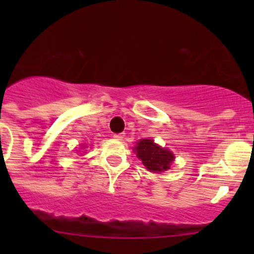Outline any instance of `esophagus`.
<instances>
[{
  "label": "esophagus",
  "mask_w": 254,
  "mask_h": 254,
  "mask_svg": "<svg viewBox=\"0 0 254 254\" xmlns=\"http://www.w3.org/2000/svg\"><path fill=\"white\" fill-rule=\"evenodd\" d=\"M113 137H114V139H117V140H122L123 137H124V134H114V135H113Z\"/></svg>",
  "instance_id": "obj_1"
}]
</instances>
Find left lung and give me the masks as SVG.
<instances>
[{"label": "left lung", "instance_id": "8db88e82", "mask_svg": "<svg viewBox=\"0 0 254 254\" xmlns=\"http://www.w3.org/2000/svg\"><path fill=\"white\" fill-rule=\"evenodd\" d=\"M142 165L151 172H162L170 170L175 156L170 150L156 145L153 140L142 139L134 148Z\"/></svg>", "mask_w": 254, "mask_h": 254}]
</instances>
